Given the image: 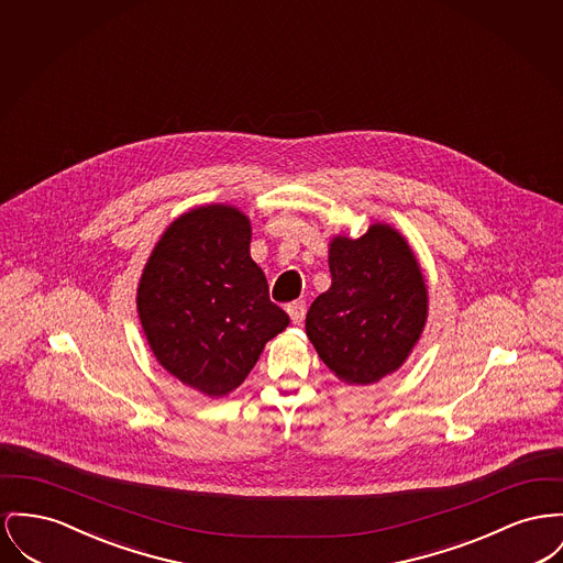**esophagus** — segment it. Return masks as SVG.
I'll return each instance as SVG.
<instances>
[{"label": "esophagus", "instance_id": "esophagus-1", "mask_svg": "<svg viewBox=\"0 0 563 563\" xmlns=\"http://www.w3.org/2000/svg\"><path fill=\"white\" fill-rule=\"evenodd\" d=\"M287 312H289V317H291V321L299 325L301 321H303V314H306V301H291L289 306H287Z\"/></svg>", "mask_w": 563, "mask_h": 563}]
</instances>
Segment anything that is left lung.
I'll list each match as a JSON object with an SVG mask.
<instances>
[{"instance_id": "1", "label": "left lung", "mask_w": 563, "mask_h": 563, "mask_svg": "<svg viewBox=\"0 0 563 563\" xmlns=\"http://www.w3.org/2000/svg\"><path fill=\"white\" fill-rule=\"evenodd\" d=\"M331 287L312 301L306 333L349 385H372L408 360L428 321V287L406 238L374 223L330 242Z\"/></svg>"}]
</instances>
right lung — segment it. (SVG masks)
<instances>
[{
    "instance_id": "right-lung-1",
    "label": "right lung",
    "mask_w": 563,
    "mask_h": 563,
    "mask_svg": "<svg viewBox=\"0 0 563 563\" xmlns=\"http://www.w3.org/2000/svg\"><path fill=\"white\" fill-rule=\"evenodd\" d=\"M251 221L225 203L180 214L155 244L137 285V314L157 362L183 385L228 396L289 325L251 260Z\"/></svg>"
}]
</instances>
